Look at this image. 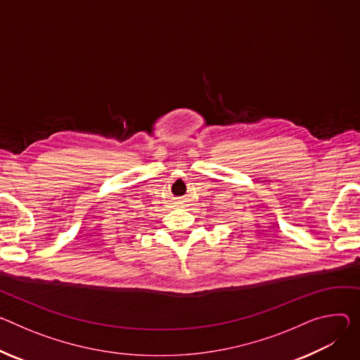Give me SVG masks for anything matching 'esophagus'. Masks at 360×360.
I'll list each match as a JSON object with an SVG mask.
<instances>
[{
  "mask_svg": "<svg viewBox=\"0 0 360 360\" xmlns=\"http://www.w3.org/2000/svg\"><path fill=\"white\" fill-rule=\"evenodd\" d=\"M178 204H179V202H178Z\"/></svg>",
  "mask_w": 360,
  "mask_h": 360,
  "instance_id": "obj_1",
  "label": "esophagus"
}]
</instances>
